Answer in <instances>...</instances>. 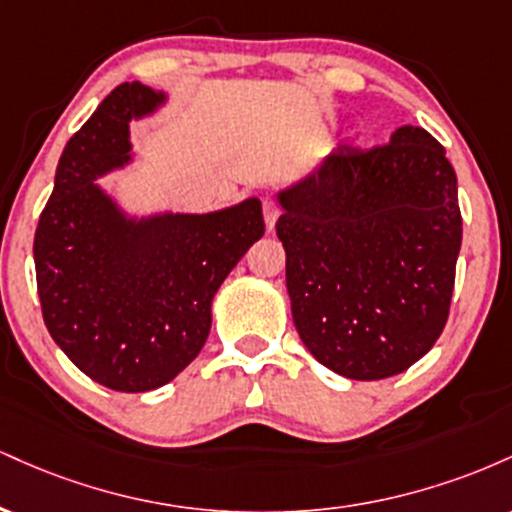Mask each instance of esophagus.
Returning <instances> with one entry per match:
<instances>
[{
	"instance_id": "esophagus-1",
	"label": "esophagus",
	"mask_w": 512,
	"mask_h": 512,
	"mask_svg": "<svg viewBox=\"0 0 512 512\" xmlns=\"http://www.w3.org/2000/svg\"><path fill=\"white\" fill-rule=\"evenodd\" d=\"M262 211H264V226H267V231H274L276 219H279V207L272 202H264Z\"/></svg>"
}]
</instances>
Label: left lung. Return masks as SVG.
Segmentation results:
<instances>
[{"label": "left lung", "mask_w": 512, "mask_h": 512, "mask_svg": "<svg viewBox=\"0 0 512 512\" xmlns=\"http://www.w3.org/2000/svg\"><path fill=\"white\" fill-rule=\"evenodd\" d=\"M286 289L303 344L351 380L404 373L450 313L462 245L457 175L426 129L339 146L276 192Z\"/></svg>", "instance_id": "1"}]
</instances>
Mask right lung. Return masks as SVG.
I'll list each match as a JSON object with an SVG mask.
<instances>
[{
  "instance_id": "obj_1",
  "label": "right lung",
  "mask_w": 512,
  "mask_h": 512,
  "mask_svg": "<svg viewBox=\"0 0 512 512\" xmlns=\"http://www.w3.org/2000/svg\"><path fill=\"white\" fill-rule=\"evenodd\" d=\"M166 103V93L134 81L98 105L64 146L33 240L50 337L81 373L117 392L156 390L195 361L216 291L264 236L257 197L209 214L132 216L98 185L132 163L129 122Z\"/></svg>"
}]
</instances>
